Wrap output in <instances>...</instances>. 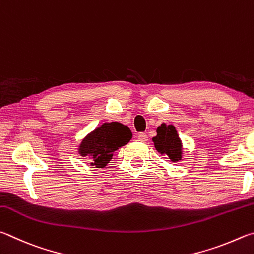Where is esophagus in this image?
<instances>
[{
	"instance_id": "34e87169",
	"label": "esophagus",
	"mask_w": 254,
	"mask_h": 254,
	"mask_svg": "<svg viewBox=\"0 0 254 254\" xmlns=\"http://www.w3.org/2000/svg\"><path fill=\"white\" fill-rule=\"evenodd\" d=\"M137 137H138V140H140V141H147V139H148V137L145 134V132H139Z\"/></svg>"
}]
</instances>
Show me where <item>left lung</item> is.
Segmentation results:
<instances>
[{
    "mask_svg": "<svg viewBox=\"0 0 254 254\" xmlns=\"http://www.w3.org/2000/svg\"><path fill=\"white\" fill-rule=\"evenodd\" d=\"M157 135L153 137L154 146L158 153L167 155L172 162H179L183 154V145L177 130L173 125L162 124L156 129Z\"/></svg>",
    "mask_w": 254,
    "mask_h": 254,
    "instance_id": "8db88e82",
    "label": "left lung"
}]
</instances>
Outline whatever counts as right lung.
Wrapping results in <instances>:
<instances>
[{
    "label": "right lung",
    "mask_w": 254,
    "mask_h": 254,
    "mask_svg": "<svg viewBox=\"0 0 254 254\" xmlns=\"http://www.w3.org/2000/svg\"><path fill=\"white\" fill-rule=\"evenodd\" d=\"M132 134L125 125L113 122L105 123L88 134L79 145L78 152L82 157H88L91 165L105 167L119 147L131 139Z\"/></svg>",
    "instance_id": "obj_1"
}]
</instances>
